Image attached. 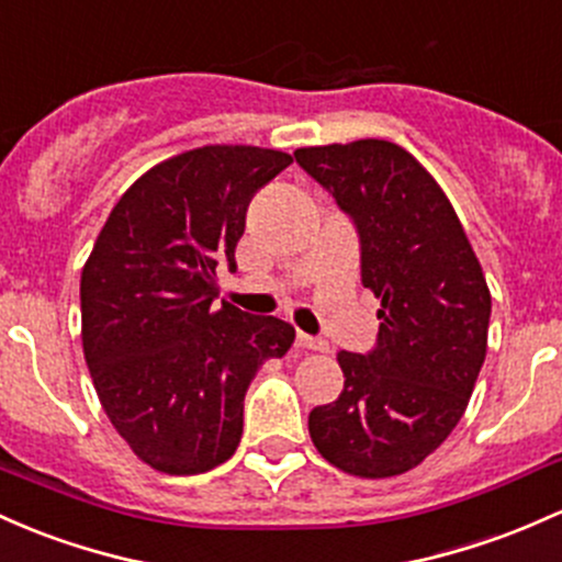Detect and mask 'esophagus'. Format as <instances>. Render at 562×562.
I'll return each instance as SVG.
<instances>
[{
    "label": "esophagus",
    "mask_w": 562,
    "mask_h": 562,
    "mask_svg": "<svg viewBox=\"0 0 562 562\" xmlns=\"http://www.w3.org/2000/svg\"><path fill=\"white\" fill-rule=\"evenodd\" d=\"M295 344H299L301 349H312V351H328V341H325V338L310 336V333H299V336H295Z\"/></svg>",
    "instance_id": "esophagus-1"
}]
</instances>
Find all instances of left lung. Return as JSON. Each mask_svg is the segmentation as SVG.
I'll use <instances>...</instances> for the list:
<instances>
[{"mask_svg": "<svg viewBox=\"0 0 562 562\" xmlns=\"http://www.w3.org/2000/svg\"><path fill=\"white\" fill-rule=\"evenodd\" d=\"M360 234L362 285L381 301L368 355L338 351L344 392L310 413L325 461L394 477L442 446L488 349L491 291L446 191L403 146L379 138L295 149Z\"/></svg>", "mask_w": 562, "mask_h": 562, "instance_id": "obj_1", "label": "left lung"}]
</instances>
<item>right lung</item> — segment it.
I'll return each mask as SVG.
<instances>
[{
    "label": "right lung",
    "mask_w": 562,
    "mask_h": 562,
    "mask_svg": "<svg viewBox=\"0 0 562 562\" xmlns=\"http://www.w3.org/2000/svg\"><path fill=\"white\" fill-rule=\"evenodd\" d=\"M293 162L261 146H202L133 183L82 269V349L122 440L165 474L224 464L243 437L258 368L291 349L293 325L213 304L258 189Z\"/></svg>",
    "instance_id": "right-lung-1"
}]
</instances>
